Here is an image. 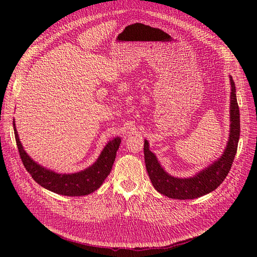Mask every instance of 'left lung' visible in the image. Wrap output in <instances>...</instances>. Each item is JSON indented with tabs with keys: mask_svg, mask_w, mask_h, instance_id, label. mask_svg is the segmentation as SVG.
I'll return each mask as SVG.
<instances>
[{
	"mask_svg": "<svg viewBox=\"0 0 257 257\" xmlns=\"http://www.w3.org/2000/svg\"><path fill=\"white\" fill-rule=\"evenodd\" d=\"M230 80V106H229V138L226 148L220 159L214 161L205 169L190 178H177L167 174L161 166L157 157L149 149V143L145 141L144 152L148 175L159 193L169 198L193 199L214 191L228 175L238 148L240 137V113L236 96L235 82Z\"/></svg>",
	"mask_w": 257,
	"mask_h": 257,
	"instance_id": "obj_1",
	"label": "left lung"
}]
</instances>
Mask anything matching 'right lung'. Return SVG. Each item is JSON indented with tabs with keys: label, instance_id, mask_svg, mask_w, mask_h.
<instances>
[{
	"label": "right lung",
	"instance_id": "1",
	"mask_svg": "<svg viewBox=\"0 0 257 257\" xmlns=\"http://www.w3.org/2000/svg\"><path fill=\"white\" fill-rule=\"evenodd\" d=\"M14 132L21 161L30 175L43 188L65 196H83L96 191L110 174L121 144V138L115 137L108 142L96 162L90 167L75 174H59L41 166L29 157L19 141L15 122Z\"/></svg>",
	"mask_w": 257,
	"mask_h": 257
}]
</instances>
